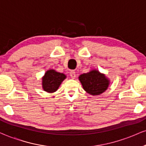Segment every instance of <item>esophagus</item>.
I'll list each match as a JSON object with an SVG mask.
<instances>
[{"mask_svg": "<svg viewBox=\"0 0 146 146\" xmlns=\"http://www.w3.org/2000/svg\"><path fill=\"white\" fill-rule=\"evenodd\" d=\"M70 77L74 79L75 77H76V75L75 71H74V70L70 71Z\"/></svg>", "mask_w": 146, "mask_h": 146, "instance_id": "34e87169", "label": "esophagus"}]
</instances>
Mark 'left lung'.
<instances>
[{"mask_svg": "<svg viewBox=\"0 0 146 146\" xmlns=\"http://www.w3.org/2000/svg\"><path fill=\"white\" fill-rule=\"evenodd\" d=\"M84 90L90 94L99 95L106 90L109 85V80L105 75L98 70H92L88 73L83 74L79 76Z\"/></svg>", "mask_w": 146, "mask_h": 146, "instance_id": "obj_1", "label": "left lung"}]
</instances>
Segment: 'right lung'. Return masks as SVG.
I'll return each instance as SVG.
<instances>
[{
	"mask_svg": "<svg viewBox=\"0 0 146 146\" xmlns=\"http://www.w3.org/2000/svg\"><path fill=\"white\" fill-rule=\"evenodd\" d=\"M63 73L57 72L54 70H50L45 73L42 78V87L47 92H54L58 88L62 82L66 78Z\"/></svg>",
	"mask_w": 146,
	"mask_h": 146,
	"instance_id": "1",
	"label": "right lung"
}]
</instances>
